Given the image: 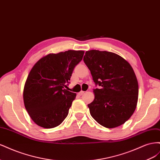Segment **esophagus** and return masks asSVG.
Wrapping results in <instances>:
<instances>
[{
	"label": "esophagus",
	"instance_id": "34e87169",
	"mask_svg": "<svg viewBox=\"0 0 160 160\" xmlns=\"http://www.w3.org/2000/svg\"><path fill=\"white\" fill-rule=\"evenodd\" d=\"M85 93V91H80L79 93H78L79 95H82L83 94H84Z\"/></svg>",
	"mask_w": 160,
	"mask_h": 160
}]
</instances>
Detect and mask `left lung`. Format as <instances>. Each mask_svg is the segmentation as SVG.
<instances>
[{
	"instance_id": "obj_1",
	"label": "left lung",
	"mask_w": 160,
	"mask_h": 160,
	"mask_svg": "<svg viewBox=\"0 0 160 160\" xmlns=\"http://www.w3.org/2000/svg\"><path fill=\"white\" fill-rule=\"evenodd\" d=\"M83 61L93 80L100 89H94L90 114L107 128L120 126L131 118L138 99V82L132 67L123 57L112 52L90 50Z\"/></svg>"
}]
</instances>
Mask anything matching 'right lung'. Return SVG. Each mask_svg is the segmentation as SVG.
Masks as SVG:
<instances>
[{
    "mask_svg": "<svg viewBox=\"0 0 160 160\" xmlns=\"http://www.w3.org/2000/svg\"><path fill=\"white\" fill-rule=\"evenodd\" d=\"M83 51L50 53L34 65L23 89L25 107L38 126L50 129L59 125L68 115L76 93L65 89Z\"/></svg>",
    "mask_w": 160,
    "mask_h": 160,
    "instance_id": "right-lung-1",
    "label": "right lung"
}]
</instances>
